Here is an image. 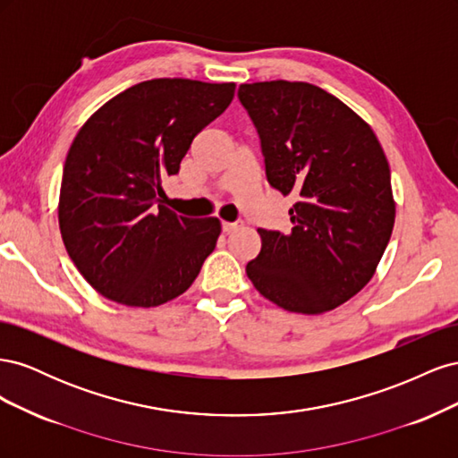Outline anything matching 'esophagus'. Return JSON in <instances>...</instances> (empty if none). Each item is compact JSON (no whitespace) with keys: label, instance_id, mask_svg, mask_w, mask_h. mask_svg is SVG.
<instances>
[{"label":"esophagus","instance_id":"1","mask_svg":"<svg viewBox=\"0 0 458 458\" xmlns=\"http://www.w3.org/2000/svg\"><path fill=\"white\" fill-rule=\"evenodd\" d=\"M241 227H242V221H234V224H231V221H221V229H224V233L239 231Z\"/></svg>","mask_w":458,"mask_h":458}]
</instances>
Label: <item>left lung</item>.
Masks as SVG:
<instances>
[{
	"label": "left lung",
	"mask_w": 458,
	"mask_h": 458,
	"mask_svg": "<svg viewBox=\"0 0 458 458\" xmlns=\"http://www.w3.org/2000/svg\"><path fill=\"white\" fill-rule=\"evenodd\" d=\"M239 99L259 133L269 185L298 197L293 231L258 229L248 279L286 311L335 310L372 279L392 237L395 200L378 137L308 81L242 84Z\"/></svg>",
	"instance_id": "left-lung-1"
}]
</instances>
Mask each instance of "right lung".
<instances>
[{"instance_id": "1", "label": "right lung", "mask_w": 458, "mask_h": 458, "mask_svg": "<svg viewBox=\"0 0 458 458\" xmlns=\"http://www.w3.org/2000/svg\"><path fill=\"white\" fill-rule=\"evenodd\" d=\"M233 97V81L147 80L80 128L64 160L59 227L74 266L105 298L157 308L197 279L221 224L172 212L160 202L162 182Z\"/></svg>"}]
</instances>
